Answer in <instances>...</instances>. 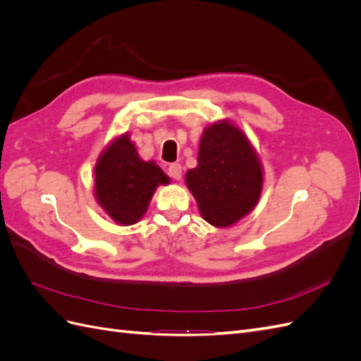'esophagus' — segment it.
<instances>
[{
	"label": "esophagus",
	"instance_id": "obj_1",
	"mask_svg": "<svg viewBox=\"0 0 361 361\" xmlns=\"http://www.w3.org/2000/svg\"><path fill=\"white\" fill-rule=\"evenodd\" d=\"M169 174L174 180H180L182 179V166L178 162L170 164L169 166Z\"/></svg>",
	"mask_w": 361,
	"mask_h": 361
}]
</instances>
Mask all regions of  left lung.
<instances>
[{
	"label": "left lung",
	"mask_w": 361,
	"mask_h": 361,
	"mask_svg": "<svg viewBox=\"0 0 361 361\" xmlns=\"http://www.w3.org/2000/svg\"><path fill=\"white\" fill-rule=\"evenodd\" d=\"M203 220L231 227L255 209L264 167L247 135L231 120H218L200 137L197 167L185 174Z\"/></svg>",
	"instance_id": "8db88e82"
}]
</instances>
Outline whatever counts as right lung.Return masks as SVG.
Here are the masks:
<instances>
[{
  "instance_id": "1",
  "label": "right lung",
  "mask_w": 361,
  "mask_h": 361,
  "mask_svg": "<svg viewBox=\"0 0 361 361\" xmlns=\"http://www.w3.org/2000/svg\"><path fill=\"white\" fill-rule=\"evenodd\" d=\"M170 178L155 161H143L128 133L111 140L94 166V199L118 226H133L146 214L159 185Z\"/></svg>"
}]
</instances>
